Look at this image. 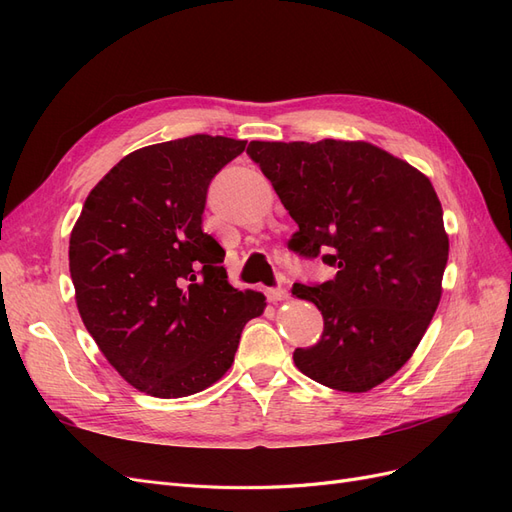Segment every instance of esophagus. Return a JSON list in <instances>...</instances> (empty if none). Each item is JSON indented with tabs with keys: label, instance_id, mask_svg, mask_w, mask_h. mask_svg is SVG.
<instances>
[{
	"label": "esophagus",
	"instance_id": "1",
	"mask_svg": "<svg viewBox=\"0 0 512 512\" xmlns=\"http://www.w3.org/2000/svg\"><path fill=\"white\" fill-rule=\"evenodd\" d=\"M267 299H269L271 303H280V301H286V299H288V290H286V288H282V286H277V288H269V290H267Z\"/></svg>",
	"mask_w": 512,
	"mask_h": 512
}]
</instances>
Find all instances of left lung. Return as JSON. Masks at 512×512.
I'll use <instances>...</instances> for the list:
<instances>
[{
    "label": "left lung",
    "instance_id": "obj_1",
    "mask_svg": "<svg viewBox=\"0 0 512 512\" xmlns=\"http://www.w3.org/2000/svg\"><path fill=\"white\" fill-rule=\"evenodd\" d=\"M250 156L299 224L288 247L337 273L294 284L324 331L294 365L329 389L367 393L408 363L436 314L448 260L442 205L406 160L365 141L265 143Z\"/></svg>",
    "mask_w": 512,
    "mask_h": 512
}]
</instances>
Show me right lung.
Returning <instances> with one entry per match:
<instances>
[{
    "label": "right lung",
    "instance_id": "1",
    "mask_svg": "<svg viewBox=\"0 0 512 512\" xmlns=\"http://www.w3.org/2000/svg\"><path fill=\"white\" fill-rule=\"evenodd\" d=\"M247 141L194 134L119 160L70 235L76 307L119 376L151 397H188L235 361L265 294L237 290L203 232L207 188Z\"/></svg>",
    "mask_w": 512,
    "mask_h": 512
}]
</instances>
